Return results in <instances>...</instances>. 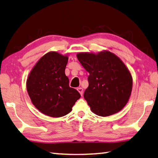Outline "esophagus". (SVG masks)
I'll list each match as a JSON object with an SVG mask.
<instances>
[{
    "label": "esophagus",
    "instance_id": "34e87169",
    "mask_svg": "<svg viewBox=\"0 0 158 158\" xmlns=\"http://www.w3.org/2000/svg\"><path fill=\"white\" fill-rule=\"evenodd\" d=\"M77 90L78 91V92L80 94V95H81V96H82V94H83V89H82V88L79 87V88L77 89Z\"/></svg>",
    "mask_w": 158,
    "mask_h": 158
}]
</instances>
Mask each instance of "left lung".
<instances>
[{
  "mask_svg": "<svg viewBox=\"0 0 158 158\" xmlns=\"http://www.w3.org/2000/svg\"><path fill=\"white\" fill-rule=\"evenodd\" d=\"M77 58L89 73L84 98L91 111L105 117L123 109L133 85L132 76L123 62L108 51L97 54L80 53Z\"/></svg>",
  "mask_w": 158,
  "mask_h": 158,
  "instance_id": "left-lung-1",
  "label": "left lung"
}]
</instances>
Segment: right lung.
<instances>
[{
  "instance_id": "obj_1",
  "label": "right lung",
  "mask_w": 158,
  "mask_h": 158,
  "mask_svg": "<svg viewBox=\"0 0 158 158\" xmlns=\"http://www.w3.org/2000/svg\"><path fill=\"white\" fill-rule=\"evenodd\" d=\"M67 56L56 52L46 53L33 68L27 80L31 102L43 114L53 118L69 114L80 98L76 89L69 87L64 73Z\"/></svg>"
}]
</instances>
